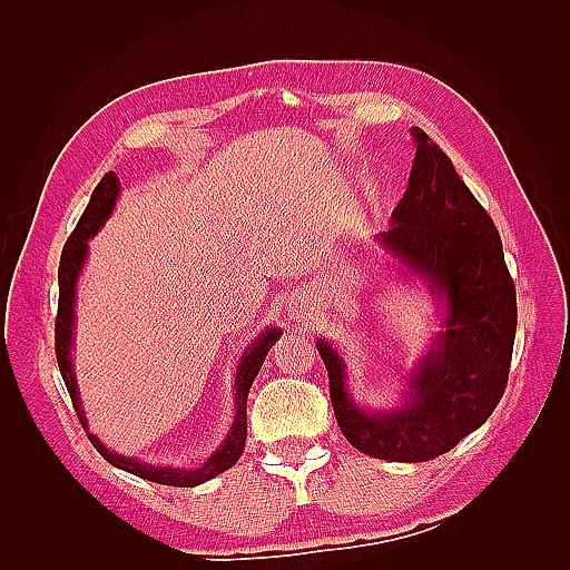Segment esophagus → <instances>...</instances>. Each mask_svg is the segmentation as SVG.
<instances>
[{
    "mask_svg": "<svg viewBox=\"0 0 570 570\" xmlns=\"http://www.w3.org/2000/svg\"><path fill=\"white\" fill-rule=\"evenodd\" d=\"M289 312H292V316H299V314H302V306L295 302V304L289 306Z\"/></svg>",
    "mask_w": 570,
    "mask_h": 570,
    "instance_id": "obj_1",
    "label": "esophagus"
}]
</instances>
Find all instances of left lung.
Returning a JSON list of instances; mask_svg holds the SVG:
<instances>
[{
    "mask_svg": "<svg viewBox=\"0 0 570 570\" xmlns=\"http://www.w3.org/2000/svg\"><path fill=\"white\" fill-rule=\"evenodd\" d=\"M404 197L392 228L377 235L409 273L444 302L433 347L409 375V396L390 411L361 409L344 385V361L318 340L331 377L335 419L358 452L419 463L454 446L485 423L502 400L515 337V287L492 218L421 130Z\"/></svg>",
    "mask_w": 570,
    "mask_h": 570,
    "instance_id": "1",
    "label": "left lung"
}]
</instances>
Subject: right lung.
Returning <instances> with one entry per match:
<instances>
[{
	"label": "right lung",
	"instance_id": "1",
	"mask_svg": "<svg viewBox=\"0 0 570 570\" xmlns=\"http://www.w3.org/2000/svg\"><path fill=\"white\" fill-rule=\"evenodd\" d=\"M118 178L114 170L99 180L95 187V193L90 197L88 209L82 212L76 230L71 237L66 239L63 252H61V262H59V312H57V323H55V350H57V361H59V371L66 383L68 394H71V402L76 406L78 419L88 433V419L82 413V404L78 396V385H76V375H73V364H71V347H73V306H76V285H78V275L82 271L85 256H88V239L97 235V230L105 226V220L111 216L114 204L118 197ZM283 333L278 327L271 325L266 331L254 340L252 347L239 358V366L235 373V421L230 425L228 438L223 440L218 450L206 459L204 465L199 469H170V465H151L145 461H137L130 456H120L116 452H109L105 444H101L92 433H88L90 442L95 450L105 456L111 465L120 471H128L137 478H145L151 482H159V485H174V488H195L202 485V482L216 478L218 473L228 471L230 465L239 459L245 450V440H247V394L254 383V377L262 368L266 354Z\"/></svg>",
	"mask_w": 570,
	"mask_h": 570
}]
</instances>
